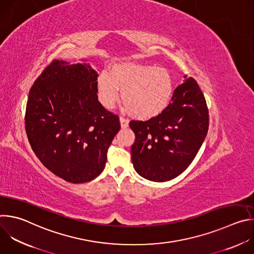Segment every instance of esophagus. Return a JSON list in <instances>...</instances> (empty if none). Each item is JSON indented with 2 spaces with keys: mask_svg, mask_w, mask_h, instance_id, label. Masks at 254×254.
<instances>
[{
  "mask_svg": "<svg viewBox=\"0 0 254 254\" xmlns=\"http://www.w3.org/2000/svg\"><path fill=\"white\" fill-rule=\"evenodd\" d=\"M120 123H121V127L123 128H127L128 127V121L124 118H120Z\"/></svg>",
  "mask_w": 254,
  "mask_h": 254,
  "instance_id": "34e87169",
  "label": "esophagus"
}]
</instances>
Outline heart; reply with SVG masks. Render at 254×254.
<instances>
[{
	"mask_svg": "<svg viewBox=\"0 0 254 254\" xmlns=\"http://www.w3.org/2000/svg\"><path fill=\"white\" fill-rule=\"evenodd\" d=\"M122 98L128 114L138 120L161 115L170 104L175 86L170 72L162 67L131 62L115 64L110 75L101 73L96 80L100 103L112 110Z\"/></svg>",
	"mask_w": 254,
	"mask_h": 254,
	"instance_id": "heart-1",
	"label": "heart"
}]
</instances>
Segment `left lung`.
I'll return each instance as SVG.
<instances>
[{"label": "left lung", "instance_id": "1", "mask_svg": "<svg viewBox=\"0 0 254 254\" xmlns=\"http://www.w3.org/2000/svg\"><path fill=\"white\" fill-rule=\"evenodd\" d=\"M208 126L205 97L196 80L189 77L175 89L172 102L161 115L129 123L135 134L130 149L135 172L153 182L178 177L200 150Z\"/></svg>", "mask_w": 254, "mask_h": 254}]
</instances>
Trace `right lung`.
<instances>
[{
    "label": "right lung",
    "mask_w": 254,
    "mask_h": 254,
    "mask_svg": "<svg viewBox=\"0 0 254 254\" xmlns=\"http://www.w3.org/2000/svg\"><path fill=\"white\" fill-rule=\"evenodd\" d=\"M97 77L84 60H53L27 101L25 125L32 150L49 171L73 184L89 182L103 171L121 128L119 117L98 101Z\"/></svg>",
    "instance_id": "obj_1"
}]
</instances>
